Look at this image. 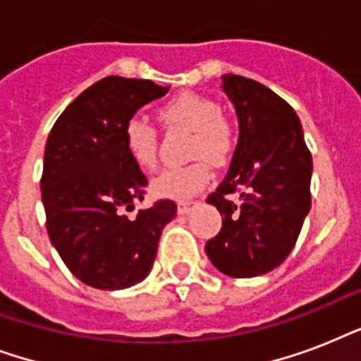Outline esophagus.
I'll return each mask as SVG.
<instances>
[{"instance_id":"1","label":"esophagus","mask_w":361,"mask_h":361,"mask_svg":"<svg viewBox=\"0 0 361 361\" xmlns=\"http://www.w3.org/2000/svg\"><path fill=\"white\" fill-rule=\"evenodd\" d=\"M197 204H198V200H183V202L178 204V214H181V215L189 214V212H191V209L195 208Z\"/></svg>"}]
</instances>
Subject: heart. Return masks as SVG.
Listing matches in <instances>:
<instances>
[{"mask_svg": "<svg viewBox=\"0 0 361 361\" xmlns=\"http://www.w3.org/2000/svg\"><path fill=\"white\" fill-rule=\"evenodd\" d=\"M159 121L166 129L189 130L187 157L195 159L185 166L161 170L152 181V191L157 197L187 200L202 191L212 180L209 163L223 164L236 152V121L221 112L219 103L208 95L185 92L169 99L157 109ZM123 146L136 166L153 170L157 164V130L140 118L125 121Z\"/></svg>", "mask_w": 361, "mask_h": 361, "instance_id": "heart-1", "label": "heart"}]
</instances>
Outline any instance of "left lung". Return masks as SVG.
<instances>
[{
  "instance_id": "8db88e82",
  "label": "left lung",
  "mask_w": 361,
  "mask_h": 361,
  "mask_svg": "<svg viewBox=\"0 0 361 361\" xmlns=\"http://www.w3.org/2000/svg\"><path fill=\"white\" fill-rule=\"evenodd\" d=\"M221 78L236 106L240 140L228 174L208 197L223 226L206 252L223 274L257 277L285 262L296 245L311 209L313 159L285 99L245 76Z\"/></svg>"
}]
</instances>
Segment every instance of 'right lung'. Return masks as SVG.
Wrapping results in <instances>:
<instances>
[{
	"label": "right lung",
	"mask_w": 361,
	"mask_h": 361,
	"mask_svg": "<svg viewBox=\"0 0 361 361\" xmlns=\"http://www.w3.org/2000/svg\"><path fill=\"white\" fill-rule=\"evenodd\" d=\"M169 87L106 76L61 112L48 135L41 176L47 231L71 274L101 290H120L152 269L174 200H144L147 178L123 146L125 121Z\"/></svg>",
	"instance_id": "right-lung-1"
}]
</instances>
